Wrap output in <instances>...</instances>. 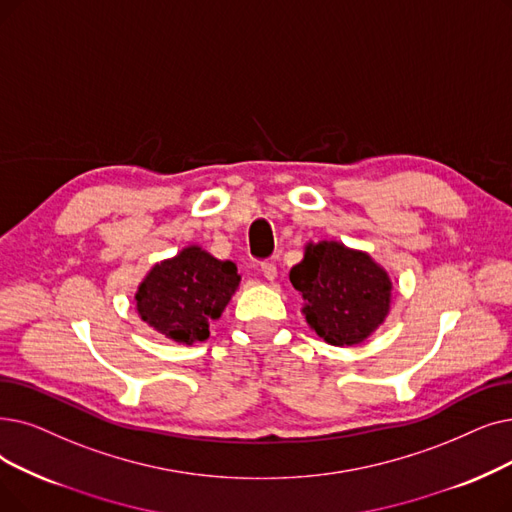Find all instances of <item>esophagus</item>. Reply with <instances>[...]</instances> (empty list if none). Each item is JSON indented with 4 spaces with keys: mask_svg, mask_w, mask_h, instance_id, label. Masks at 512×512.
Listing matches in <instances>:
<instances>
[{
    "mask_svg": "<svg viewBox=\"0 0 512 512\" xmlns=\"http://www.w3.org/2000/svg\"><path fill=\"white\" fill-rule=\"evenodd\" d=\"M261 274H263V278L265 280H276V276H278V270H276V263H272V261H265V263H261Z\"/></svg>",
    "mask_w": 512,
    "mask_h": 512,
    "instance_id": "obj_1",
    "label": "esophagus"
}]
</instances>
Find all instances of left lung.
I'll return each mask as SVG.
<instances>
[{
  "instance_id": "1",
  "label": "left lung",
  "mask_w": 512,
  "mask_h": 512,
  "mask_svg": "<svg viewBox=\"0 0 512 512\" xmlns=\"http://www.w3.org/2000/svg\"><path fill=\"white\" fill-rule=\"evenodd\" d=\"M288 278L303 297L307 326L328 345L364 343L391 311L389 272L370 253L339 240H309Z\"/></svg>"
}]
</instances>
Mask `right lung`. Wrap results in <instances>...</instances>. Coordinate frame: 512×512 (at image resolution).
Returning <instances> with one entry per match:
<instances>
[{
	"label": "right lung",
	"mask_w": 512,
	"mask_h": 512,
	"mask_svg": "<svg viewBox=\"0 0 512 512\" xmlns=\"http://www.w3.org/2000/svg\"><path fill=\"white\" fill-rule=\"evenodd\" d=\"M238 284L236 263L221 261L192 242L154 263L133 299L140 320L152 330L177 345H192L209 339V324L224 314Z\"/></svg>",
	"instance_id": "1"
}]
</instances>
